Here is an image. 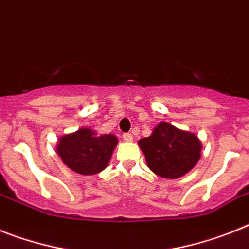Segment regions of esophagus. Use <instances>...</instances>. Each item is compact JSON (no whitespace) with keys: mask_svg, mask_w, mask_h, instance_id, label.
I'll list each match as a JSON object with an SVG mask.
<instances>
[{"mask_svg":"<svg viewBox=\"0 0 249 249\" xmlns=\"http://www.w3.org/2000/svg\"><path fill=\"white\" fill-rule=\"evenodd\" d=\"M123 139H124L125 142H133V135H131V134H129V133H125L124 135H123Z\"/></svg>","mask_w":249,"mask_h":249,"instance_id":"34e87169","label":"esophagus"}]
</instances>
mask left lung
Returning a JSON list of instances; mask_svg holds the SVG:
<instances>
[{"label":"left lung","mask_w":249,"mask_h":249,"mask_svg":"<svg viewBox=\"0 0 249 249\" xmlns=\"http://www.w3.org/2000/svg\"><path fill=\"white\" fill-rule=\"evenodd\" d=\"M151 172L168 179H176L193 169L200 158L199 139L196 134L160 123L148 138L139 140Z\"/></svg>","instance_id":"1"}]
</instances>
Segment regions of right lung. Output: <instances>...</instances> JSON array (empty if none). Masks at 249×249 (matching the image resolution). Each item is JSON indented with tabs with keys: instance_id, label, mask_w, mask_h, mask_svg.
Masks as SVG:
<instances>
[{
	"instance_id": "obj_1",
	"label": "right lung",
	"mask_w": 249,
	"mask_h": 249,
	"mask_svg": "<svg viewBox=\"0 0 249 249\" xmlns=\"http://www.w3.org/2000/svg\"><path fill=\"white\" fill-rule=\"evenodd\" d=\"M116 144L115 135H98L91 129L84 127L60 139L57 154L71 170L91 176L107 168Z\"/></svg>"
}]
</instances>
